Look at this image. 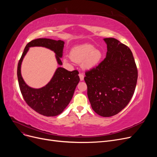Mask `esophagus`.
<instances>
[{
    "label": "esophagus",
    "mask_w": 157,
    "mask_h": 157,
    "mask_svg": "<svg viewBox=\"0 0 157 157\" xmlns=\"http://www.w3.org/2000/svg\"><path fill=\"white\" fill-rule=\"evenodd\" d=\"M79 77H80V80H84V75H83V73H80L79 74Z\"/></svg>",
    "instance_id": "34e87169"
}]
</instances>
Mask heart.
<instances>
[{
    "mask_svg": "<svg viewBox=\"0 0 157 157\" xmlns=\"http://www.w3.org/2000/svg\"><path fill=\"white\" fill-rule=\"evenodd\" d=\"M70 58L74 62L81 63L83 69H90L99 62L102 58V53L99 49L94 48L93 45L86 44L75 47L71 50Z\"/></svg>",
    "mask_w": 157,
    "mask_h": 157,
    "instance_id": "b5f03b06",
    "label": "heart"
}]
</instances>
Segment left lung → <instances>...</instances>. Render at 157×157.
Returning a JSON list of instances; mask_svg holds the SVG:
<instances>
[{
	"instance_id": "obj_1",
	"label": "left lung",
	"mask_w": 157,
	"mask_h": 157,
	"mask_svg": "<svg viewBox=\"0 0 157 157\" xmlns=\"http://www.w3.org/2000/svg\"><path fill=\"white\" fill-rule=\"evenodd\" d=\"M107 44L105 58L96 67L86 71L84 80L93 110L109 117L121 112L134 95L137 69L130 49L114 38L103 39Z\"/></svg>"
}]
</instances>
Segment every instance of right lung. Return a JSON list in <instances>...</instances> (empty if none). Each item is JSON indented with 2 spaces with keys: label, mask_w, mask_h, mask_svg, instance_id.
<instances>
[{
  "label": "right lung",
  "mask_w": 157,
  "mask_h": 157,
  "mask_svg": "<svg viewBox=\"0 0 157 157\" xmlns=\"http://www.w3.org/2000/svg\"><path fill=\"white\" fill-rule=\"evenodd\" d=\"M64 43L63 40L50 39L33 40L26 45L18 62L17 75L23 99L33 110L46 117L59 115L69 105L80 80L78 71H69L63 67H58L46 86L36 89L29 87L23 80L21 74V65L30 47L42 46L54 51L58 63L61 65L62 62L60 58L63 56Z\"/></svg>",
  "instance_id": "obj_1"
}]
</instances>
